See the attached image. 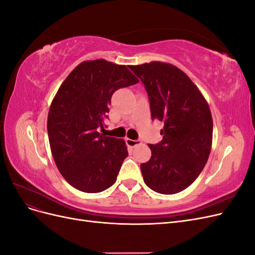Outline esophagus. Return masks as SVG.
I'll use <instances>...</instances> for the list:
<instances>
[{"mask_svg":"<svg viewBox=\"0 0 255 255\" xmlns=\"http://www.w3.org/2000/svg\"><path fill=\"white\" fill-rule=\"evenodd\" d=\"M126 141H127V144H128V146H130V148H134V146H136V145H138V144H140V143H141V141H140L139 139L133 140V139H129V138H127Z\"/></svg>","mask_w":255,"mask_h":255,"instance_id":"1","label":"esophagus"}]
</instances>
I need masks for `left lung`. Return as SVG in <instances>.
<instances>
[{
	"mask_svg": "<svg viewBox=\"0 0 255 255\" xmlns=\"http://www.w3.org/2000/svg\"><path fill=\"white\" fill-rule=\"evenodd\" d=\"M128 68L144 85L152 120L164 123L163 140L149 144L151 158L140 165L143 181L158 194H177L194 183L210 156V107L196 85L173 65L151 61Z\"/></svg>",
	"mask_w": 255,
	"mask_h": 255,
	"instance_id": "left-lung-1",
	"label": "left lung"
}]
</instances>
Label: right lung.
<instances>
[{
    "label": "right lung",
    "instance_id": "1",
    "mask_svg": "<svg viewBox=\"0 0 255 255\" xmlns=\"http://www.w3.org/2000/svg\"><path fill=\"white\" fill-rule=\"evenodd\" d=\"M127 66L105 59L83 61L60 85L48 116L52 155L64 179L88 194L117 180L128 149L123 139L99 133L116 90L137 84Z\"/></svg>",
    "mask_w": 255,
    "mask_h": 255
}]
</instances>
